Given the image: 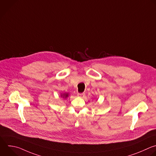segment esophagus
Returning a JSON list of instances; mask_svg holds the SVG:
<instances>
[{"label": "esophagus", "mask_w": 156, "mask_h": 156, "mask_svg": "<svg viewBox=\"0 0 156 156\" xmlns=\"http://www.w3.org/2000/svg\"><path fill=\"white\" fill-rule=\"evenodd\" d=\"M78 96H80V97H83L84 95H85V93H78Z\"/></svg>", "instance_id": "1"}]
</instances>
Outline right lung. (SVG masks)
Here are the masks:
<instances>
[{"label":"right lung","mask_w":156,"mask_h":156,"mask_svg":"<svg viewBox=\"0 0 156 156\" xmlns=\"http://www.w3.org/2000/svg\"><path fill=\"white\" fill-rule=\"evenodd\" d=\"M61 96L63 97V98H67V97H68V94H64L63 95H62Z\"/></svg>","instance_id":"obj_1"}]
</instances>
